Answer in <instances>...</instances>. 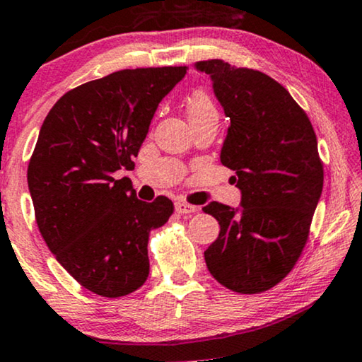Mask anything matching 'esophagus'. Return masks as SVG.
I'll return each instance as SVG.
<instances>
[{"mask_svg": "<svg viewBox=\"0 0 362 362\" xmlns=\"http://www.w3.org/2000/svg\"><path fill=\"white\" fill-rule=\"evenodd\" d=\"M175 211L179 213V215H192V213L198 211V206L190 205V203H185V202H177Z\"/></svg>", "mask_w": 362, "mask_h": 362, "instance_id": "esophagus-1", "label": "esophagus"}]
</instances>
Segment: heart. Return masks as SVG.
<instances>
[{
    "instance_id": "b5f03b06",
    "label": "heart",
    "mask_w": 362,
    "mask_h": 362,
    "mask_svg": "<svg viewBox=\"0 0 362 362\" xmlns=\"http://www.w3.org/2000/svg\"><path fill=\"white\" fill-rule=\"evenodd\" d=\"M188 118H197V116H203V115H210V113H216L215 106H213L211 100L208 98L205 93H195L188 101Z\"/></svg>"
}]
</instances>
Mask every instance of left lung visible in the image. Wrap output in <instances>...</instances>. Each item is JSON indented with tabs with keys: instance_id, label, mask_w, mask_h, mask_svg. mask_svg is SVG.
Wrapping results in <instances>:
<instances>
[{
	"instance_id": "left-lung-1",
	"label": "left lung",
	"mask_w": 362,
	"mask_h": 362,
	"mask_svg": "<svg viewBox=\"0 0 362 362\" xmlns=\"http://www.w3.org/2000/svg\"><path fill=\"white\" fill-rule=\"evenodd\" d=\"M197 70L213 90L231 124L221 164L236 172L241 210L211 202L203 211L220 223L205 251L208 271L238 293L266 292L297 264L323 190V164L308 116L287 90L259 70L221 59Z\"/></svg>"
}]
</instances>
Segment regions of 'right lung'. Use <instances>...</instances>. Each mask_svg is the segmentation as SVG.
<instances>
[{"mask_svg":"<svg viewBox=\"0 0 362 362\" xmlns=\"http://www.w3.org/2000/svg\"><path fill=\"white\" fill-rule=\"evenodd\" d=\"M187 67L126 69L70 90L45 116L30 156L28 185L45 244L81 287L116 298L149 276L147 241L174 203L141 202L132 170L162 98Z\"/></svg>","mask_w":362,"mask_h":362,"instance_id":"add662e5","label":"right lung"}]
</instances>
